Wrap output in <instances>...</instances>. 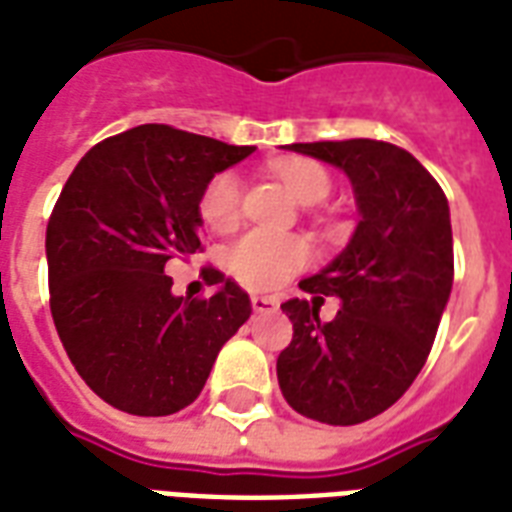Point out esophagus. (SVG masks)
Returning <instances> with one entry per match:
<instances>
[{
  "instance_id": "34e87169",
  "label": "esophagus",
  "mask_w": 512,
  "mask_h": 512,
  "mask_svg": "<svg viewBox=\"0 0 512 512\" xmlns=\"http://www.w3.org/2000/svg\"><path fill=\"white\" fill-rule=\"evenodd\" d=\"M252 308H255L257 314H263V311H276V308H279V298L255 292V295H252Z\"/></svg>"
}]
</instances>
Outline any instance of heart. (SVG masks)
<instances>
[{
	"mask_svg": "<svg viewBox=\"0 0 512 512\" xmlns=\"http://www.w3.org/2000/svg\"><path fill=\"white\" fill-rule=\"evenodd\" d=\"M279 177L300 204H319L330 193L327 171L314 161H290L279 166ZM241 212V182L233 171H222L209 179L201 193L198 214L206 228L228 230L236 225ZM230 273L247 287L271 290L290 279L308 263V247L295 236H282L271 230H249L233 241L225 252Z\"/></svg>",
	"mask_w": 512,
	"mask_h": 512,
	"instance_id": "heart-1",
	"label": "heart"
}]
</instances>
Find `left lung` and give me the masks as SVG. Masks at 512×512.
Returning <instances> with one entry per match:
<instances>
[{"instance_id": "obj_1", "label": "left lung", "mask_w": 512, "mask_h": 512, "mask_svg": "<svg viewBox=\"0 0 512 512\" xmlns=\"http://www.w3.org/2000/svg\"><path fill=\"white\" fill-rule=\"evenodd\" d=\"M341 169L360 222L341 255L282 303L290 346L276 360L284 400L306 419L349 427L405 395L429 357L454 284L446 193L411 152L376 139L287 144ZM322 294L342 298L333 323Z\"/></svg>"}]
</instances>
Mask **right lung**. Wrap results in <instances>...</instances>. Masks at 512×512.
I'll use <instances>...</instances> for the list:
<instances>
[{
    "label": "right lung",
    "instance_id": "add662e5",
    "mask_svg": "<svg viewBox=\"0 0 512 512\" xmlns=\"http://www.w3.org/2000/svg\"><path fill=\"white\" fill-rule=\"evenodd\" d=\"M255 147L136 126L85 152L50 214V314L74 370L117 411L169 416L201 395L217 354L252 314L206 268L212 298H177L169 260L201 249L209 179Z\"/></svg>",
    "mask_w": 512,
    "mask_h": 512
}]
</instances>
